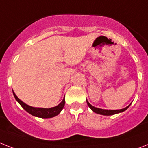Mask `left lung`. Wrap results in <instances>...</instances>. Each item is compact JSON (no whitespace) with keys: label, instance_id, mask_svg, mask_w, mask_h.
I'll use <instances>...</instances> for the list:
<instances>
[{"label":"left lung","instance_id":"1","mask_svg":"<svg viewBox=\"0 0 148 148\" xmlns=\"http://www.w3.org/2000/svg\"><path fill=\"white\" fill-rule=\"evenodd\" d=\"M87 103L88 105V107L91 108L92 110L96 113H98V114H101V115H104V116H110L113 115V114H116V113H121V112H123L125 111V110L128 109V107L130 106L129 105L128 107H126L124 109H121V110H103V109H100V108H97V107H93L92 105L88 103V101H87Z\"/></svg>","mask_w":148,"mask_h":148}]
</instances>
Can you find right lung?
<instances>
[{"instance_id":"add662e5","label":"right lung","mask_w":148,"mask_h":148,"mask_svg":"<svg viewBox=\"0 0 148 148\" xmlns=\"http://www.w3.org/2000/svg\"><path fill=\"white\" fill-rule=\"evenodd\" d=\"M13 93L15 99L18 101V103L21 105L23 109L25 110L26 112L30 113L31 115L34 116L40 117V118H51V117L56 116L58 115L60 113L61 110H63V107H64V105H65V98H63L62 102L54 107H51V108H38V107H31V106H29V105H27L22 101H20L17 97V96L15 95V93L13 91Z\"/></svg>"}]
</instances>
